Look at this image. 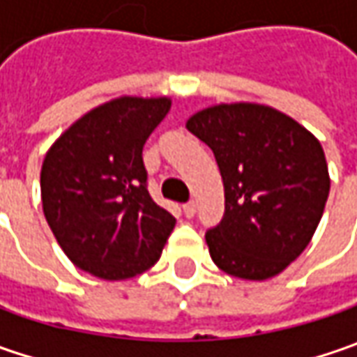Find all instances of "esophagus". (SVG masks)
Instances as JSON below:
<instances>
[{
	"instance_id": "34e87169",
	"label": "esophagus",
	"mask_w": 357,
	"mask_h": 357,
	"mask_svg": "<svg viewBox=\"0 0 357 357\" xmlns=\"http://www.w3.org/2000/svg\"><path fill=\"white\" fill-rule=\"evenodd\" d=\"M183 213H185L186 218H192V216L197 214V202H195V200H190V202L183 204Z\"/></svg>"
}]
</instances>
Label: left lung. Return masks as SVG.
Masks as SVG:
<instances>
[{
	"label": "left lung",
	"mask_w": 357,
	"mask_h": 357,
	"mask_svg": "<svg viewBox=\"0 0 357 357\" xmlns=\"http://www.w3.org/2000/svg\"><path fill=\"white\" fill-rule=\"evenodd\" d=\"M186 129L213 149L225 183V216L206 230L214 264L244 280L280 274L308 246L330 195L320 141L256 103L208 107Z\"/></svg>",
	"instance_id": "obj_1"
}]
</instances>
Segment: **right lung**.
I'll list each match as a JSON object with an SVG mask.
<instances>
[{"instance_id": "1", "label": "right lung", "mask_w": 357, "mask_h": 357, "mask_svg": "<svg viewBox=\"0 0 357 357\" xmlns=\"http://www.w3.org/2000/svg\"><path fill=\"white\" fill-rule=\"evenodd\" d=\"M171 99L119 97L75 121L47 151L41 200L51 232L77 268L125 280L153 266L174 216L146 190L143 146Z\"/></svg>"}]
</instances>
